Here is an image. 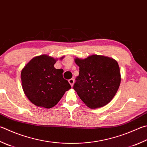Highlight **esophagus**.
<instances>
[{
	"label": "esophagus",
	"instance_id": "esophagus-1",
	"mask_svg": "<svg viewBox=\"0 0 147 147\" xmlns=\"http://www.w3.org/2000/svg\"><path fill=\"white\" fill-rule=\"evenodd\" d=\"M69 84H70V85H71V87H73L74 83V80L73 79V78L69 80Z\"/></svg>",
	"mask_w": 147,
	"mask_h": 147
}]
</instances>
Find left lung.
<instances>
[{
  "label": "left lung",
  "instance_id": "obj_1",
  "mask_svg": "<svg viewBox=\"0 0 147 147\" xmlns=\"http://www.w3.org/2000/svg\"><path fill=\"white\" fill-rule=\"evenodd\" d=\"M79 76L73 89L90 109L106 105L113 100L121 83L118 62L113 58L92 55L86 58H75Z\"/></svg>",
  "mask_w": 147,
  "mask_h": 147
}]
</instances>
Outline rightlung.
<instances>
[{"label":"right lung","mask_w":147,"mask_h":147,"mask_svg":"<svg viewBox=\"0 0 147 147\" xmlns=\"http://www.w3.org/2000/svg\"><path fill=\"white\" fill-rule=\"evenodd\" d=\"M63 56L60 58L62 60ZM58 58L49 55L36 56L29 61L21 71L22 87L32 103L39 107H55L66 91L71 88L63 78V69H55Z\"/></svg>","instance_id":"obj_1"}]
</instances>
